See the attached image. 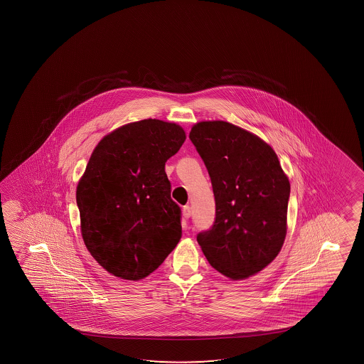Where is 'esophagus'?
Wrapping results in <instances>:
<instances>
[{
	"label": "esophagus",
	"mask_w": 364,
	"mask_h": 364,
	"mask_svg": "<svg viewBox=\"0 0 364 364\" xmlns=\"http://www.w3.org/2000/svg\"><path fill=\"white\" fill-rule=\"evenodd\" d=\"M183 216H184L185 219H189L190 216H191V208H190L189 205H186L183 208Z\"/></svg>",
	"instance_id": "obj_1"
}]
</instances>
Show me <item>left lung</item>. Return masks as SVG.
Listing matches in <instances>:
<instances>
[{
  "label": "left lung",
  "instance_id": "left-lung-1",
  "mask_svg": "<svg viewBox=\"0 0 364 364\" xmlns=\"http://www.w3.org/2000/svg\"><path fill=\"white\" fill-rule=\"evenodd\" d=\"M189 138L209 171L216 204L213 228L196 240L220 274L249 279L282 249L289 178L271 145L229 122H199Z\"/></svg>",
  "mask_w": 364,
  "mask_h": 364
}]
</instances>
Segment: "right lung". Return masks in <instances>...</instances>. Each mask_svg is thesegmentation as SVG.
I'll return each mask as SVG.
<instances>
[{"label":"right lung","mask_w":364,"mask_h":364,"mask_svg":"<svg viewBox=\"0 0 364 364\" xmlns=\"http://www.w3.org/2000/svg\"><path fill=\"white\" fill-rule=\"evenodd\" d=\"M185 139L183 127L149 118L110 132L90 155L75 193L80 234L115 277L145 279L181 239L165 163Z\"/></svg>","instance_id":"obj_1"}]
</instances>
